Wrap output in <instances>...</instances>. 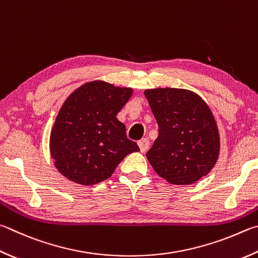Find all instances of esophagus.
<instances>
[{
  "mask_svg": "<svg viewBox=\"0 0 258 258\" xmlns=\"http://www.w3.org/2000/svg\"><path fill=\"white\" fill-rule=\"evenodd\" d=\"M138 145H139V148H140V151L144 153V152L148 151V149L150 147V142H149L148 139H142V140H140V141L138 142Z\"/></svg>",
  "mask_w": 258,
  "mask_h": 258,
  "instance_id": "34e87169",
  "label": "esophagus"
}]
</instances>
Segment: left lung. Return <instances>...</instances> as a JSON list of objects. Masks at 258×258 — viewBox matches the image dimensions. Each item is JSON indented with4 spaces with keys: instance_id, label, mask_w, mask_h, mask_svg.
Returning a JSON list of instances; mask_svg holds the SVG:
<instances>
[{
    "instance_id": "1",
    "label": "left lung",
    "mask_w": 258,
    "mask_h": 258,
    "mask_svg": "<svg viewBox=\"0 0 258 258\" xmlns=\"http://www.w3.org/2000/svg\"><path fill=\"white\" fill-rule=\"evenodd\" d=\"M159 135L147 158L157 174L175 185L207 176L217 162L220 137L210 107L195 92L176 88L144 91Z\"/></svg>"
}]
</instances>
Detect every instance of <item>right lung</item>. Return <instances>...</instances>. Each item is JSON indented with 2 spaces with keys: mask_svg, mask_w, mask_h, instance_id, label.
<instances>
[{
  "mask_svg": "<svg viewBox=\"0 0 258 258\" xmlns=\"http://www.w3.org/2000/svg\"><path fill=\"white\" fill-rule=\"evenodd\" d=\"M132 93L131 88L91 81L68 97L49 140L60 174L77 184L95 185L108 179L127 154L140 151L116 117Z\"/></svg>",
  "mask_w": 258,
  "mask_h": 258,
  "instance_id": "add662e5",
  "label": "right lung"
}]
</instances>
